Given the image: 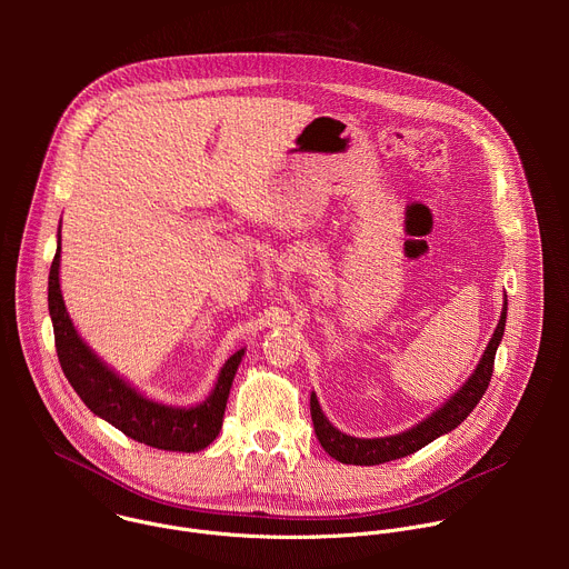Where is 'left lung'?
Returning <instances> with one entry per match:
<instances>
[{
	"label": "left lung",
	"mask_w": 569,
	"mask_h": 569,
	"mask_svg": "<svg viewBox=\"0 0 569 569\" xmlns=\"http://www.w3.org/2000/svg\"><path fill=\"white\" fill-rule=\"evenodd\" d=\"M505 327H507V299L502 306L498 327L493 331V338L489 340V345H486V351L479 358L470 378L441 405L439 410H435L428 419H423L421 423H417L415 428L405 430L400 435H389V437H380V439H360V437L345 435L327 417H323V412L319 408V400L312 391L310 393V417H312L315 435H317L321 448L342 463L376 466V463L408 457V455L421 450L423 446L432 443L441 435L452 432L475 410V405L481 400L486 389H489V382L493 376L496 351L502 342Z\"/></svg>",
	"instance_id": "obj_1"
}]
</instances>
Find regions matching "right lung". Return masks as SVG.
Returning <instances> with one entry per match:
<instances>
[{
  "label": "right lung",
  "instance_id": "add662e5",
  "mask_svg": "<svg viewBox=\"0 0 569 569\" xmlns=\"http://www.w3.org/2000/svg\"><path fill=\"white\" fill-rule=\"evenodd\" d=\"M60 229L49 272V315L60 367L88 408L126 437L173 452L204 450L220 432L229 389L246 349L236 351L220 369L211 393L193 408L157 402L112 371L73 329L60 292Z\"/></svg>",
  "mask_w": 569,
  "mask_h": 569
}]
</instances>
